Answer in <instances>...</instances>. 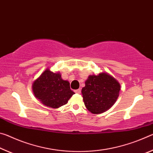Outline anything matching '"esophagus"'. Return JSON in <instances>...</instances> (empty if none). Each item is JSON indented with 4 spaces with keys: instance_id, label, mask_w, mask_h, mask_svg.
<instances>
[{
    "instance_id": "1",
    "label": "esophagus",
    "mask_w": 153,
    "mask_h": 153,
    "mask_svg": "<svg viewBox=\"0 0 153 153\" xmlns=\"http://www.w3.org/2000/svg\"><path fill=\"white\" fill-rule=\"evenodd\" d=\"M74 92H76V93H77V94H80V93H81V90H80V89H77V90H75Z\"/></svg>"
}]
</instances>
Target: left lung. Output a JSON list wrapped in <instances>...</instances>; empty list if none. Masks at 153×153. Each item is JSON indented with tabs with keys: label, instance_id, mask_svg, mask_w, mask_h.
<instances>
[{
	"label": "left lung",
	"instance_id": "left-lung-1",
	"mask_svg": "<svg viewBox=\"0 0 153 153\" xmlns=\"http://www.w3.org/2000/svg\"><path fill=\"white\" fill-rule=\"evenodd\" d=\"M82 90L85 106L90 112L99 114L115 104L119 97L120 85L106 73L90 76Z\"/></svg>",
	"mask_w": 153,
	"mask_h": 153
}]
</instances>
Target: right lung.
Here are the masks:
<instances>
[{
    "label": "right lung",
    "mask_w": 153,
    "mask_h": 153,
    "mask_svg": "<svg viewBox=\"0 0 153 153\" xmlns=\"http://www.w3.org/2000/svg\"><path fill=\"white\" fill-rule=\"evenodd\" d=\"M35 97L47 107L59 108L67 104L74 92L71 90L69 82L61 79V75L46 69L33 82Z\"/></svg>",
    "instance_id": "obj_1"
}]
</instances>
